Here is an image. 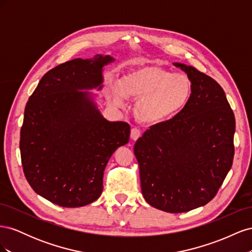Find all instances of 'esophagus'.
Masks as SVG:
<instances>
[{"label": "esophagus", "instance_id": "34e87169", "mask_svg": "<svg viewBox=\"0 0 252 252\" xmlns=\"http://www.w3.org/2000/svg\"><path fill=\"white\" fill-rule=\"evenodd\" d=\"M141 130L139 128H136V127H133L132 129H131V132H130V135H131V139L132 140H138L140 136H141Z\"/></svg>", "mask_w": 252, "mask_h": 252}]
</instances>
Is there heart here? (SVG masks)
<instances>
[{"instance_id":"1","label":"heart","mask_w":252,"mask_h":252,"mask_svg":"<svg viewBox=\"0 0 252 252\" xmlns=\"http://www.w3.org/2000/svg\"><path fill=\"white\" fill-rule=\"evenodd\" d=\"M192 85L185 74L161 67H144L123 75L110 85L108 101L125 108L127 96L139 98L135 114L143 123L156 124L170 118L190 100Z\"/></svg>"}]
</instances>
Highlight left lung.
<instances>
[{"label":"left lung","instance_id":"1","mask_svg":"<svg viewBox=\"0 0 252 252\" xmlns=\"http://www.w3.org/2000/svg\"><path fill=\"white\" fill-rule=\"evenodd\" d=\"M191 81L177 116L151 126L134 145L144 199L170 213L209 203L230 170L235 119L220 84L192 66L173 63Z\"/></svg>","mask_w":252,"mask_h":252}]
</instances>
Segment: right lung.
Returning <instances> with one entry per match:
<instances>
[{"mask_svg": "<svg viewBox=\"0 0 252 252\" xmlns=\"http://www.w3.org/2000/svg\"><path fill=\"white\" fill-rule=\"evenodd\" d=\"M110 56L74 59L43 75L21 128L23 171L34 191L62 207H81L103 191L105 167L129 140L130 126L105 120L91 94L102 88Z\"/></svg>", "mask_w": 252, "mask_h": 252, "instance_id": "obj_1", "label": "right lung"}]
</instances>
